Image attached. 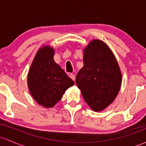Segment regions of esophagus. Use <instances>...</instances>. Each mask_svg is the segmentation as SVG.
Returning <instances> with one entry per match:
<instances>
[{
  "mask_svg": "<svg viewBox=\"0 0 146 146\" xmlns=\"http://www.w3.org/2000/svg\"><path fill=\"white\" fill-rule=\"evenodd\" d=\"M69 77H70V78H71L73 80H75V75L73 74V73H70Z\"/></svg>",
  "mask_w": 146,
  "mask_h": 146,
  "instance_id": "34e87169",
  "label": "esophagus"
}]
</instances>
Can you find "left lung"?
<instances>
[{
    "instance_id": "obj_1",
    "label": "left lung",
    "mask_w": 146,
    "mask_h": 146,
    "mask_svg": "<svg viewBox=\"0 0 146 146\" xmlns=\"http://www.w3.org/2000/svg\"><path fill=\"white\" fill-rule=\"evenodd\" d=\"M84 66L76 84L87 104L94 111L105 109L114 101L121 85V73L108 45L93 40L84 49Z\"/></svg>"
}]
</instances>
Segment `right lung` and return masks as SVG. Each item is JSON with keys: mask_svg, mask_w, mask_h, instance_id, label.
Here are the masks:
<instances>
[{"mask_svg": "<svg viewBox=\"0 0 146 146\" xmlns=\"http://www.w3.org/2000/svg\"><path fill=\"white\" fill-rule=\"evenodd\" d=\"M54 49L49 46L40 48L28 73L30 93L40 105L45 108L54 106L66 90L75 84L54 61Z\"/></svg>", "mask_w": 146, "mask_h": 146, "instance_id": "right-lung-1", "label": "right lung"}]
</instances>
